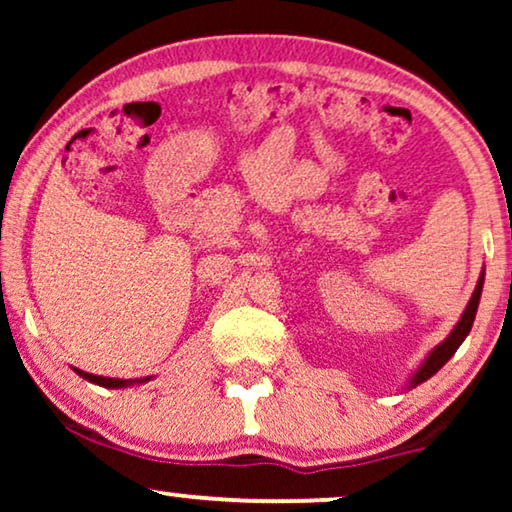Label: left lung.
I'll use <instances>...</instances> for the list:
<instances>
[{
    "label": "left lung",
    "instance_id": "1",
    "mask_svg": "<svg viewBox=\"0 0 512 512\" xmlns=\"http://www.w3.org/2000/svg\"><path fill=\"white\" fill-rule=\"evenodd\" d=\"M482 282H485V275H482L480 279H478V286H475V291H473V296H471V300H468V307L464 310V314H461V319H459V324L454 326V331L447 335L445 338V342H440V345L433 349V352L429 354V359H426L424 363H422V368L417 370V375L412 377V384H422L424 380H429L431 375H436L440 368L445 366L447 361H450V356L457 352L459 349V345L461 342H464V338L468 335V331H471V326H473V319H475V312H478V303H480V293H482Z\"/></svg>",
    "mask_w": 512,
    "mask_h": 512
}]
</instances>
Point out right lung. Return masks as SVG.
<instances>
[{"label":"right lung","mask_w":512,"mask_h":512,"mask_svg":"<svg viewBox=\"0 0 512 512\" xmlns=\"http://www.w3.org/2000/svg\"><path fill=\"white\" fill-rule=\"evenodd\" d=\"M81 377H86L88 382H95L100 384V387H107V389H121V387H128L132 384V380H116V377H100V375H90V373H83V370H76ZM146 382V380H142Z\"/></svg>","instance_id":"add662e5"}]
</instances>
